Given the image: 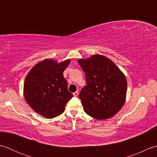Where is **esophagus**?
Here are the masks:
<instances>
[{
	"mask_svg": "<svg viewBox=\"0 0 157 157\" xmlns=\"http://www.w3.org/2000/svg\"><path fill=\"white\" fill-rule=\"evenodd\" d=\"M78 94H79V93H78V91H76V92H75L74 93H73V96H75V97H77V96H78Z\"/></svg>",
	"mask_w": 157,
	"mask_h": 157,
	"instance_id": "esophagus-1",
	"label": "esophagus"
}]
</instances>
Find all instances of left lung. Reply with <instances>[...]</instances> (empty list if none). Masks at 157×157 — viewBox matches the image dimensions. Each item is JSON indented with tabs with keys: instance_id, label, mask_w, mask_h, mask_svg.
<instances>
[{
	"instance_id": "obj_1",
	"label": "left lung",
	"mask_w": 157,
	"mask_h": 157,
	"mask_svg": "<svg viewBox=\"0 0 157 157\" xmlns=\"http://www.w3.org/2000/svg\"><path fill=\"white\" fill-rule=\"evenodd\" d=\"M78 61L87 84L79 95L84 111L98 120L113 117L125 102L128 84L124 73L111 59L101 55Z\"/></svg>"
}]
</instances>
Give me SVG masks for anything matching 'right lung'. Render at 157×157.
<instances>
[{"label":"right lung","mask_w":157,"mask_h":157,"mask_svg":"<svg viewBox=\"0 0 157 157\" xmlns=\"http://www.w3.org/2000/svg\"><path fill=\"white\" fill-rule=\"evenodd\" d=\"M70 63V59L58 63L46 59L36 64L26 75L23 85L25 99L40 115L47 119L56 117L63 113L73 97L63 77Z\"/></svg>","instance_id":"add662e5"}]
</instances>
